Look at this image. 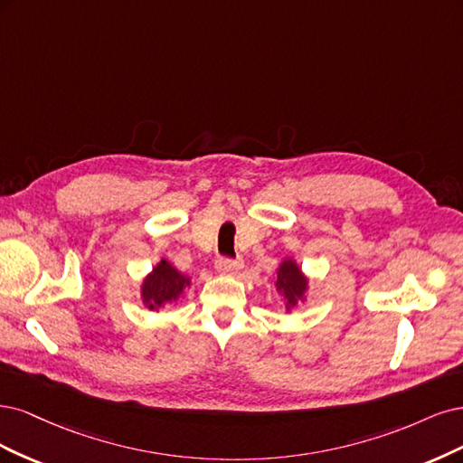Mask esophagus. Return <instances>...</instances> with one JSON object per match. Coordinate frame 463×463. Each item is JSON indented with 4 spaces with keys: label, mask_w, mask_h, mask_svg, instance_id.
Segmentation results:
<instances>
[{
    "label": "esophagus",
    "mask_w": 463,
    "mask_h": 463,
    "mask_svg": "<svg viewBox=\"0 0 463 463\" xmlns=\"http://www.w3.org/2000/svg\"><path fill=\"white\" fill-rule=\"evenodd\" d=\"M244 261L242 260H232V258H217L215 261V267L219 273H227V275H232L236 271L242 269Z\"/></svg>",
    "instance_id": "esophagus-1"
}]
</instances>
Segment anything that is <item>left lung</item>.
Returning a JSON list of instances; mask_svg holds the SVG:
<instances>
[{
    "label": "left lung",
    "mask_w": 463,
    "mask_h": 463,
    "mask_svg": "<svg viewBox=\"0 0 463 463\" xmlns=\"http://www.w3.org/2000/svg\"><path fill=\"white\" fill-rule=\"evenodd\" d=\"M307 287V280L304 279L302 271L298 269V265L290 260L285 263H280L279 267V275H277V288L285 294L287 300V309L294 307L298 298H302Z\"/></svg>",
    "instance_id": "left-lung-1"
}]
</instances>
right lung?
I'll return each instance as SVG.
<instances>
[{"label":"right lung","mask_w":463,"mask_h":463,"mask_svg":"<svg viewBox=\"0 0 463 463\" xmlns=\"http://www.w3.org/2000/svg\"><path fill=\"white\" fill-rule=\"evenodd\" d=\"M188 285L190 280L183 273H178L169 261L161 260L150 277L144 280L142 300L146 307L159 309L161 306H167L176 300L183 294V288Z\"/></svg>","instance_id":"add662e5"}]
</instances>
